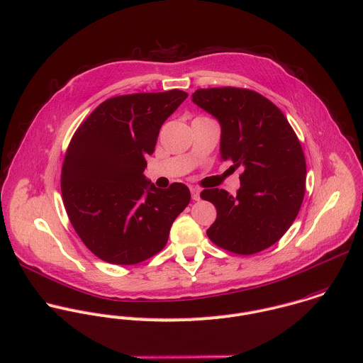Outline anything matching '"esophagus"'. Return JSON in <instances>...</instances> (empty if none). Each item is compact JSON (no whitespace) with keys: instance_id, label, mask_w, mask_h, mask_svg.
Listing matches in <instances>:
<instances>
[{"instance_id":"obj_1","label":"esophagus","mask_w":363,"mask_h":363,"mask_svg":"<svg viewBox=\"0 0 363 363\" xmlns=\"http://www.w3.org/2000/svg\"><path fill=\"white\" fill-rule=\"evenodd\" d=\"M190 191H191V199H193L194 201L200 200V190H199L197 187H191Z\"/></svg>"}]
</instances>
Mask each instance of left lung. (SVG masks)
Here are the masks:
<instances>
[{
	"mask_svg": "<svg viewBox=\"0 0 363 363\" xmlns=\"http://www.w3.org/2000/svg\"><path fill=\"white\" fill-rule=\"evenodd\" d=\"M191 101L220 122L221 159L244 169L237 196L201 191L217 208L207 235L235 254L259 252L285 234L301 208L306 174L301 143L284 113L254 91L197 89Z\"/></svg>",
	"mask_w": 363,
	"mask_h": 363,
	"instance_id": "8db88e82",
	"label": "left lung"
}]
</instances>
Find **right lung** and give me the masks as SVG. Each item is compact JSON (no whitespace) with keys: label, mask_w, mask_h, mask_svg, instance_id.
<instances>
[{"label":"right lung","mask_w":363,"mask_h":363,"mask_svg":"<svg viewBox=\"0 0 363 363\" xmlns=\"http://www.w3.org/2000/svg\"><path fill=\"white\" fill-rule=\"evenodd\" d=\"M186 98L179 89L111 98L72 136L61 174L64 206L101 259L133 265L153 257L190 203L187 186L162 190L143 174L162 125Z\"/></svg>","instance_id":"obj_1"}]
</instances>
